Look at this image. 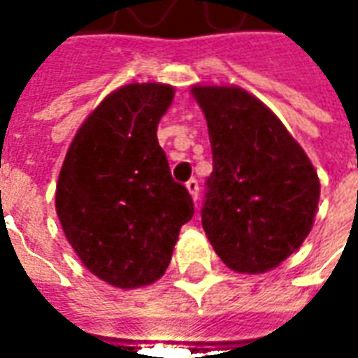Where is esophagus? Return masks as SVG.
Here are the masks:
<instances>
[{"label":"esophagus","instance_id":"obj_1","mask_svg":"<svg viewBox=\"0 0 358 358\" xmlns=\"http://www.w3.org/2000/svg\"><path fill=\"white\" fill-rule=\"evenodd\" d=\"M187 192H189V195L194 197V201H197L199 199V184H197V180L192 178V180H187Z\"/></svg>","mask_w":358,"mask_h":358}]
</instances>
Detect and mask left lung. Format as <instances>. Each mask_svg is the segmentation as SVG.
<instances>
[{"label": "left lung", "instance_id": "obj_1", "mask_svg": "<svg viewBox=\"0 0 358 358\" xmlns=\"http://www.w3.org/2000/svg\"><path fill=\"white\" fill-rule=\"evenodd\" d=\"M213 172L203 230L226 266L259 274L295 253L313 228L320 182L280 118L238 86H194Z\"/></svg>", "mask_w": 358, "mask_h": 358}]
</instances>
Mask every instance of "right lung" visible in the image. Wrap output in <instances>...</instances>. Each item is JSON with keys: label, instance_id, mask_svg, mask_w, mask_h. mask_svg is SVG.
I'll return each instance as SVG.
<instances>
[{"label": "right lung", "instance_id": "add662e5", "mask_svg": "<svg viewBox=\"0 0 358 358\" xmlns=\"http://www.w3.org/2000/svg\"><path fill=\"white\" fill-rule=\"evenodd\" d=\"M169 84H128L78 128L59 172L55 209L66 240L103 282L134 289L163 276L180 228L194 217L174 182L157 126L171 107Z\"/></svg>", "mask_w": 358, "mask_h": 358}]
</instances>
